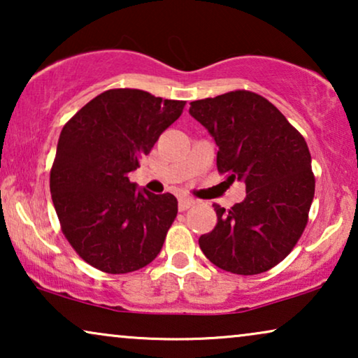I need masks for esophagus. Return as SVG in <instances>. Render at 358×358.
Here are the masks:
<instances>
[{
  "mask_svg": "<svg viewBox=\"0 0 358 358\" xmlns=\"http://www.w3.org/2000/svg\"><path fill=\"white\" fill-rule=\"evenodd\" d=\"M195 202L192 199H189V197H180L179 199V210H187V208H190L192 207Z\"/></svg>",
  "mask_w": 358,
  "mask_h": 358,
  "instance_id": "obj_1",
  "label": "esophagus"
}]
</instances>
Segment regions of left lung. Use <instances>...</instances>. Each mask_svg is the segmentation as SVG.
<instances>
[{
	"instance_id": "left-lung-1",
	"label": "left lung",
	"mask_w": 358,
	"mask_h": 358,
	"mask_svg": "<svg viewBox=\"0 0 358 358\" xmlns=\"http://www.w3.org/2000/svg\"><path fill=\"white\" fill-rule=\"evenodd\" d=\"M189 114L217 143L220 173L229 184H246L243 202L229 210L213 205L217 227L199 238L200 249L227 272H266L290 254L306 227L315 197L306 141L272 102L251 91L194 101Z\"/></svg>"
}]
</instances>
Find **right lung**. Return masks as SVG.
Here are the masks:
<instances>
[{
  "label": "right lung",
  "mask_w": 358,
  "mask_h": 358,
  "mask_svg": "<svg viewBox=\"0 0 358 358\" xmlns=\"http://www.w3.org/2000/svg\"><path fill=\"white\" fill-rule=\"evenodd\" d=\"M185 102L109 90L63 127L50 173L53 207L68 243L92 267L127 273L158 256L178 215L173 194L130 182Z\"/></svg>",
  "instance_id": "1"
}]
</instances>
